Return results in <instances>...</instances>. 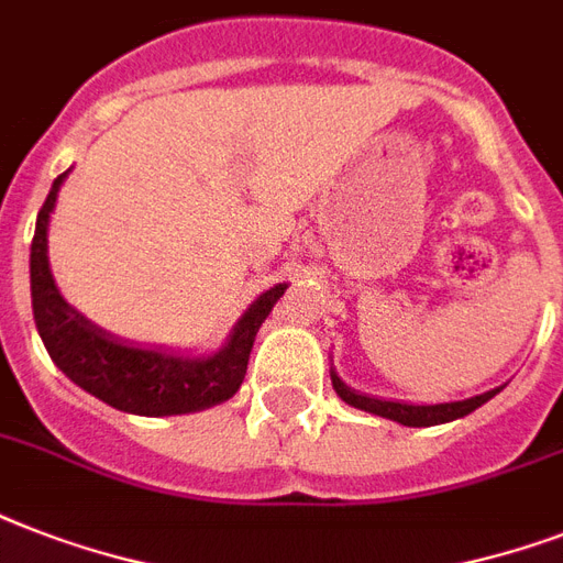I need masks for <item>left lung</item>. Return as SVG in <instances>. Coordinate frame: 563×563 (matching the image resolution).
Returning a JSON list of instances; mask_svg holds the SVG:
<instances>
[{
  "label": "left lung",
  "mask_w": 563,
  "mask_h": 563,
  "mask_svg": "<svg viewBox=\"0 0 563 563\" xmlns=\"http://www.w3.org/2000/svg\"><path fill=\"white\" fill-rule=\"evenodd\" d=\"M330 379H333L335 394L342 397L347 406L362 411H371V415H379V418L397 420L402 427H438V423H446V420L464 418V415H471L482 406V402H488L494 394L503 391V385L499 388H490L485 394H476V397H467V400H455V402H435V406H418V402H400V400H379V397H371V394H360L347 388V385L339 379L335 371H330Z\"/></svg>",
  "instance_id": "8db88e82"
}]
</instances>
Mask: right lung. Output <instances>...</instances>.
Instances as JSON below:
<instances>
[{
    "instance_id": "1",
    "label": "right lung",
    "mask_w": 563,
    "mask_h": 563,
    "mask_svg": "<svg viewBox=\"0 0 563 563\" xmlns=\"http://www.w3.org/2000/svg\"><path fill=\"white\" fill-rule=\"evenodd\" d=\"M66 175L69 172L57 175L48 189L31 239V309L52 362L101 402L145 418L187 415L230 400L245 379L256 333L274 303L283 298L286 283L263 291L242 312L224 347L212 356H184L119 342L66 303L48 268V219Z\"/></svg>"
}]
</instances>
